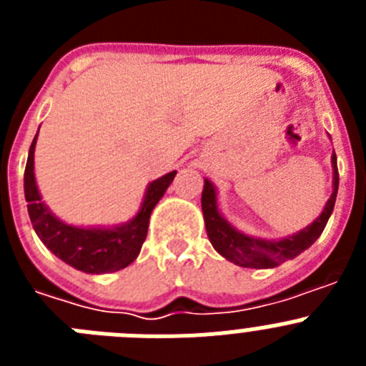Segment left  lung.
<instances>
[{"label":"left lung","mask_w":366,"mask_h":366,"mask_svg":"<svg viewBox=\"0 0 366 366\" xmlns=\"http://www.w3.org/2000/svg\"><path fill=\"white\" fill-rule=\"evenodd\" d=\"M332 168H334V190L332 196L326 202L321 216L308 227L302 231L295 232L292 236L280 238V240H266V238H254L240 232L236 227H232L227 219L223 218L222 212L218 211V198H216V189L211 181L205 179L202 192V209L203 218H205L207 236L211 240L212 247L227 258L229 262L242 267H258V269H266V267H277L282 262L292 260L297 254L315 244V240L325 231L328 218L334 212L335 198H337L339 189V174H337V157L335 154L332 155Z\"/></svg>","instance_id":"8db88e82"}]
</instances>
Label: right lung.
<instances>
[{
    "label": "right lung",
    "instance_id": "obj_1",
    "mask_svg": "<svg viewBox=\"0 0 366 366\" xmlns=\"http://www.w3.org/2000/svg\"><path fill=\"white\" fill-rule=\"evenodd\" d=\"M38 134L29 148L27 167L24 176V190L27 199V211L32 229L51 253L84 273L102 274L124 269L139 257L148 232V222L154 207L159 203L163 194L176 177L174 172L164 174L152 181L144 192L143 203L137 214L130 222L115 227H76L62 222L41 202L40 190L34 177V148Z\"/></svg>",
    "mask_w": 366,
    "mask_h": 366
}]
</instances>
